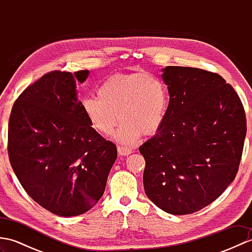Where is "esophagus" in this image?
I'll use <instances>...</instances> for the list:
<instances>
[{"label": "esophagus", "mask_w": 252, "mask_h": 252, "mask_svg": "<svg viewBox=\"0 0 252 252\" xmlns=\"http://www.w3.org/2000/svg\"><path fill=\"white\" fill-rule=\"evenodd\" d=\"M131 153H132L131 148H127L125 146H118V154H119L120 156H127V155H130Z\"/></svg>", "instance_id": "34e87169"}]
</instances>
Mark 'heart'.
<instances>
[{
  "instance_id": "1",
  "label": "heart",
  "mask_w": 252,
  "mask_h": 252,
  "mask_svg": "<svg viewBox=\"0 0 252 252\" xmlns=\"http://www.w3.org/2000/svg\"><path fill=\"white\" fill-rule=\"evenodd\" d=\"M98 97L82 100L90 125L103 135H110L119 119L115 140L131 147L143 134L153 135L163 125L169 107L168 90L155 74L136 72L111 77L100 85Z\"/></svg>"
}]
</instances>
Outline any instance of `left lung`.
<instances>
[{
	"instance_id": "obj_1",
	"label": "left lung",
	"mask_w": 252,
	"mask_h": 252,
	"mask_svg": "<svg viewBox=\"0 0 252 252\" xmlns=\"http://www.w3.org/2000/svg\"><path fill=\"white\" fill-rule=\"evenodd\" d=\"M165 120L140 147L146 196L170 215L210 205L237 174L247 132L242 101L218 73L168 66Z\"/></svg>"
}]
</instances>
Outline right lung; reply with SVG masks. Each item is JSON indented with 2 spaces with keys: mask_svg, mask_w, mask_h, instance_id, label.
<instances>
[{
  "mask_svg": "<svg viewBox=\"0 0 252 252\" xmlns=\"http://www.w3.org/2000/svg\"><path fill=\"white\" fill-rule=\"evenodd\" d=\"M89 70L52 71L29 85L13 106L8 156L21 186L61 217L89 211L103 196L117 147L96 132L78 98Z\"/></svg>",
  "mask_w": 252,
  "mask_h": 252,
  "instance_id": "right-lung-1",
  "label": "right lung"
}]
</instances>
